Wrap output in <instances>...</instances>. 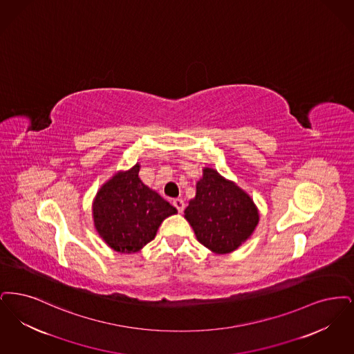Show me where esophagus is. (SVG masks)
<instances>
[{"mask_svg": "<svg viewBox=\"0 0 354 354\" xmlns=\"http://www.w3.org/2000/svg\"><path fill=\"white\" fill-rule=\"evenodd\" d=\"M173 206L178 210V213H183L185 209V202L181 198H176V200H173Z\"/></svg>", "mask_w": 354, "mask_h": 354, "instance_id": "34e87169", "label": "esophagus"}]
</instances>
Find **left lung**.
<instances>
[{
    "instance_id": "left-lung-1",
    "label": "left lung",
    "mask_w": 354,
    "mask_h": 354,
    "mask_svg": "<svg viewBox=\"0 0 354 354\" xmlns=\"http://www.w3.org/2000/svg\"><path fill=\"white\" fill-rule=\"evenodd\" d=\"M197 193L185 209V218L198 242L216 254L235 251L251 236L259 222L252 198L216 170L205 168Z\"/></svg>"
}]
</instances>
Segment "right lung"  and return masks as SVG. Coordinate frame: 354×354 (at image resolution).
I'll use <instances>...</instances> for the list:
<instances>
[{"mask_svg": "<svg viewBox=\"0 0 354 354\" xmlns=\"http://www.w3.org/2000/svg\"><path fill=\"white\" fill-rule=\"evenodd\" d=\"M138 170L136 164L116 173L93 200L95 229L118 252H138L153 239L162 221L177 213L168 201L142 184Z\"/></svg>", "mask_w": 354, "mask_h": 354, "instance_id": "right-lung-1", "label": "right lung"}]
</instances>
